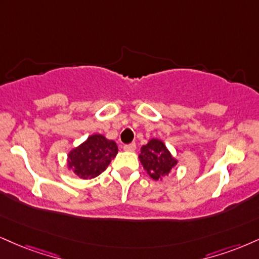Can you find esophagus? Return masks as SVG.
Listing matches in <instances>:
<instances>
[{
	"mask_svg": "<svg viewBox=\"0 0 259 259\" xmlns=\"http://www.w3.org/2000/svg\"><path fill=\"white\" fill-rule=\"evenodd\" d=\"M124 151L126 152H134L136 149V145L135 143H129V145H124Z\"/></svg>",
	"mask_w": 259,
	"mask_h": 259,
	"instance_id": "obj_1",
	"label": "esophagus"
}]
</instances>
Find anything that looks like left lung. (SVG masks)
Returning a JSON list of instances; mask_svg holds the SVG:
<instances>
[{
	"instance_id": "left-lung-1",
	"label": "left lung",
	"mask_w": 259,
	"mask_h": 259,
	"mask_svg": "<svg viewBox=\"0 0 259 259\" xmlns=\"http://www.w3.org/2000/svg\"><path fill=\"white\" fill-rule=\"evenodd\" d=\"M139 158L143 169L155 181L169 175L177 164L164 142L158 139L149 140L147 145L142 146Z\"/></svg>"
}]
</instances>
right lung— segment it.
I'll list each match as a JSON object with an SVG mask.
<instances>
[{
  "label": "right lung",
  "mask_w": 259,
  "mask_h": 259,
  "mask_svg": "<svg viewBox=\"0 0 259 259\" xmlns=\"http://www.w3.org/2000/svg\"><path fill=\"white\" fill-rule=\"evenodd\" d=\"M117 153L116 142L94 134L68 153L67 166L80 179H94L106 170Z\"/></svg>",
  "instance_id": "obj_1"
}]
</instances>
